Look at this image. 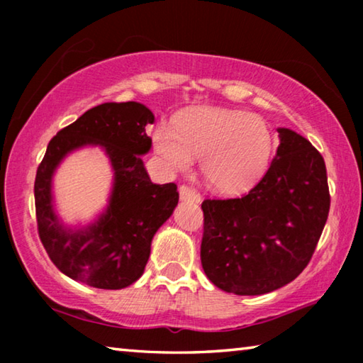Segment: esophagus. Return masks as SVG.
I'll use <instances>...</instances> for the list:
<instances>
[{
    "mask_svg": "<svg viewBox=\"0 0 363 363\" xmlns=\"http://www.w3.org/2000/svg\"><path fill=\"white\" fill-rule=\"evenodd\" d=\"M179 195H181V200L200 201V194L196 192L194 187L187 186V184H182V186L179 187Z\"/></svg>",
    "mask_w": 363,
    "mask_h": 363,
    "instance_id": "34e87169",
    "label": "esophagus"
}]
</instances>
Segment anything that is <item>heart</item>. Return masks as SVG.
Returning <instances> with one entry per match:
<instances>
[{"label": "heart", "mask_w": 363, "mask_h": 363, "mask_svg": "<svg viewBox=\"0 0 363 363\" xmlns=\"http://www.w3.org/2000/svg\"><path fill=\"white\" fill-rule=\"evenodd\" d=\"M153 147L171 171L187 169L200 157V169L211 189L237 194L248 189L270 162L274 136L256 115L220 107H196L176 123L160 121Z\"/></svg>", "instance_id": "obj_1"}]
</instances>
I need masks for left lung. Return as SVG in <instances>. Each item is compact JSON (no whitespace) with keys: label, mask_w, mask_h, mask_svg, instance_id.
<instances>
[{"label":"left lung","mask_w":363,"mask_h":363,"mask_svg":"<svg viewBox=\"0 0 363 363\" xmlns=\"http://www.w3.org/2000/svg\"><path fill=\"white\" fill-rule=\"evenodd\" d=\"M267 173L238 199H206L201 266L214 285L255 296L290 284L317 248L330 211L323 157L306 138L280 128Z\"/></svg>","instance_id":"obj_1"}]
</instances>
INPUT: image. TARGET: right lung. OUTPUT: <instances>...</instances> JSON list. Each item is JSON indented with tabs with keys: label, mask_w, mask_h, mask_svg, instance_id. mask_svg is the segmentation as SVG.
Segmentation results:
<instances>
[{
	"label": "right lung",
	"mask_w": 363,
	"mask_h": 363,
	"mask_svg": "<svg viewBox=\"0 0 363 363\" xmlns=\"http://www.w3.org/2000/svg\"><path fill=\"white\" fill-rule=\"evenodd\" d=\"M153 120L139 102H106L49 140L35 177L36 224L49 259L67 277L120 290L144 274L152 238L179 200L176 184H153L139 157L152 147L145 126ZM83 145H101L106 150L114 168V190L106 213L93 226L67 231L52 210L50 179L60 160Z\"/></svg>",
	"instance_id": "add662e5"
}]
</instances>
